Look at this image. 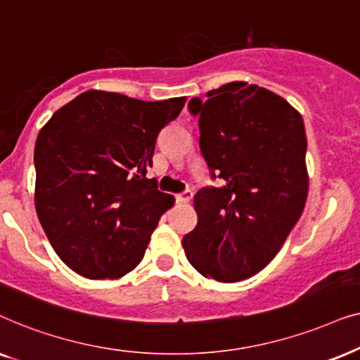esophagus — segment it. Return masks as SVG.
Returning a JSON list of instances; mask_svg holds the SVG:
<instances>
[{
	"mask_svg": "<svg viewBox=\"0 0 360 360\" xmlns=\"http://www.w3.org/2000/svg\"><path fill=\"white\" fill-rule=\"evenodd\" d=\"M193 194H194L193 191H191V189H186L184 193H181V194H177V195H176V200H177V202H179V204H188L189 200L193 199Z\"/></svg>",
	"mask_w": 360,
	"mask_h": 360,
	"instance_id": "esophagus-1",
	"label": "esophagus"
}]
</instances>
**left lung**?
Here are the masks:
<instances>
[{"label":"left lung","mask_w":360,"mask_h":360,"mask_svg":"<svg viewBox=\"0 0 360 360\" xmlns=\"http://www.w3.org/2000/svg\"><path fill=\"white\" fill-rule=\"evenodd\" d=\"M193 98L200 151L224 181L194 195L198 225L183 238L205 278L233 283L270 263L303 214L309 189L298 110L271 90L229 82Z\"/></svg>","instance_id":"1"}]
</instances>
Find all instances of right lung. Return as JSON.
I'll return each mask as SVG.
<instances>
[{
    "mask_svg": "<svg viewBox=\"0 0 360 360\" xmlns=\"http://www.w3.org/2000/svg\"><path fill=\"white\" fill-rule=\"evenodd\" d=\"M186 97L143 102L87 90L52 115L34 148V204L52 248L70 270L115 280L141 262L174 195L148 179L156 138Z\"/></svg>",
    "mask_w": 360,
    "mask_h": 360,
    "instance_id": "add662e5",
    "label": "right lung"
}]
</instances>
